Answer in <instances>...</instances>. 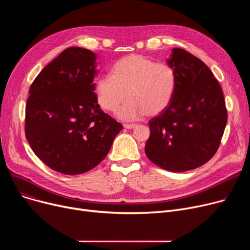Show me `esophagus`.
I'll list each match as a JSON object with an SVG mask.
<instances>
[{"label": "esophagus", "instance_id": "obj_1", "mask_svg": "<svg viewBox=\"0 0 250 250\" xmlns=\"http://www.w3.org/2000/svg\"><path fill=\"white\" fill-rule=\"evenodd\" d=\"M124 126L127 129H132V128H135L137 126V125L136 124H125Z\"/></svg>", "mask_w": 250, "mask_h": 250}]
</instances>
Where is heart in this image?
<instances>
[{
	"instance_id": "obj_1",
	"label": "heart",
	"mask_w": 250,
	"mask_h": 250,
	"mask_svg": "<svg viewBox=\"0 0 250 250\" xmlns=\"http://www.w3.org/2000/svg\"><path fill=\"white\" fill-rule=\"evenodd\" d=\"M177 84L176 72L167 62H156L141 55H128L118 60L111 75H104L96 83L97 100L106 111H118L126 121L148 115L154 116L171 103Z\"/></svg>"
}]
</instances>
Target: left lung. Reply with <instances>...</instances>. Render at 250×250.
Wrapping results in <instances>:
<instances>
[{
	"label": "left lung",
	"mask_w": 250,
	"mask_h": 250,
	"mask_svg": "<svg viewBox=\"0 0 250 250\" xmlns=\"http://www.w3.org/2000/svg\"><path fill=\"white\" fill-rule=\"evenodd\" d=\"M167 63L176 72L171 103L149 122L145 153L157 166L183 172L216 154L227 124L222 88L208 65L182 48H173Z\"/></svg>",
	"instance_id": "left-lung-1"
}]
</instances>
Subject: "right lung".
Returning <instances> with one entry per match:
<instances>
[{"label": "right lung", "mask_w": 250, "mask_h": 250, "mask_svg": "<svg viewBox=\"0 0 250 250\" xmlns=\"http://www.w3.org/2000/svg\"><path fill=\"white\" fill-rule=\"evenodd\" d=\"M96 55L69 47L34 79L25 108V136L57 172L77 175L97 166L123 129L102 111L94 92Z\"/></svg>", "instance_id": "1"}]
</instances>
